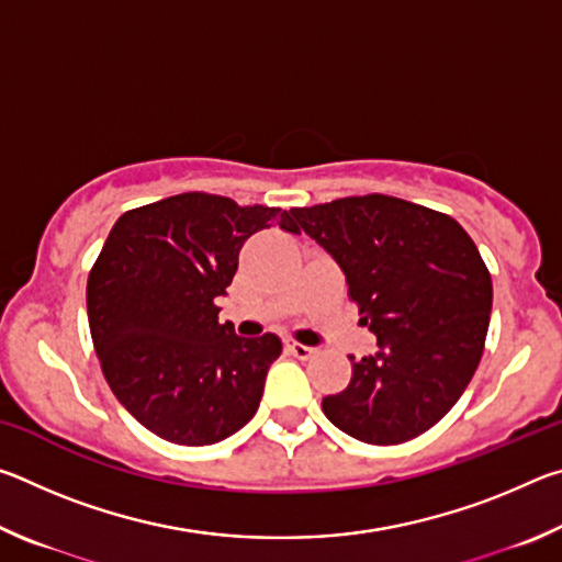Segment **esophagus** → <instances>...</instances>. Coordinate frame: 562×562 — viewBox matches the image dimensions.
Instances as JSON below:
<instances>
[{
    "instance_id": "1",
    "label": "esophagus",
    "mask_w": 562,
    "mask_h": 562,
    "mask_svg": "<svg viewBox=\"0 0 562 562\" xmlns=\"http://www.w3.org/2000/svg\"><path fill=\"white\" fill-rule=\"evenodd\" d=\"M284 349H288L290 355L297 357V359H310V357H315V351H317V349H312L307 345H300V341H292V339L284 341Z\"/></svg>"
}]
</instances>
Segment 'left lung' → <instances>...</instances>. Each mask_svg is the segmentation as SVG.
I'll return each mask as SVG.
<instances>
[{
  "instance_id": "8db88e82",
  "label": "left lung",
  "mask_w": 562,
  "mask_h": 562,
  "mask_svg": "<svg viewBox=\"0 0 562 562\" xmlns=\"http://www.w3.org/2000/svg\"><path fill=\"white\" fill-rule=\"evenodd\" d=\"M288 217V233L304 231L337 260L379 345L349 357V384L322 398V412L364 443L429 431L465 392L486 345L493 284L471 235L451 215L382 193Z\"/></svg>"
}]
</instances>
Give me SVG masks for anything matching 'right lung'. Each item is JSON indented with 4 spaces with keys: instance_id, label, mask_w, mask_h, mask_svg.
I'll use <instances>...</instances> for the list:
<instances>
[{
    "instance_id": "1",
    "label": "right lung",
    "mask_w": 562,
    "mask_h": 562,
    "mask_svg": "<svg viewBox=\"0 0 562 562\" xmlns=\"http://www.w3.org/2000/svg\"><path fill=\"white\" fill-rule=\"evenodd\" d=\"M288 213L180 193L123 213L87 282L93 349L111 392L160 439L211 446L258 412L280 357L274 335L237 337L217 322L247 237Z\"/></svg>"
}]
</instances>
